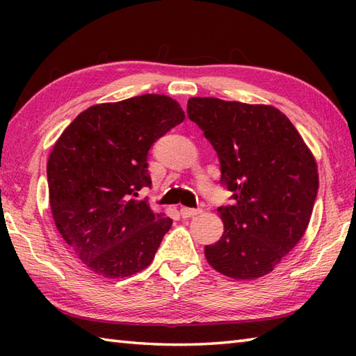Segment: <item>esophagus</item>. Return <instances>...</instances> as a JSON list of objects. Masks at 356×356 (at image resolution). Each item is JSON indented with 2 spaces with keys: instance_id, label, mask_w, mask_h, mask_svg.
<instances>
[{
  "instance_id": "34e87169",
  "label": "esophagus",
  "mask_w": 356,
  "mask_h": 356,
  "mask_svg": "<svg viewBox=\"0 0 356 356\" xmlns=\"http://www.w3.org/2000/svg\"><path fill=\"white\" fill-rule=\"evenodd\" d=\"M202 213V209L200 208H180V216L182 217H185V218H188V217H194V216H197V214H200Z\"/></svg>"
}]
</instances>
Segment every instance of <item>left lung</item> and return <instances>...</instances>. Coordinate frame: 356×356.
Returning <instances> with one entry per match:
<instances>
[{"label":"left lung","mask_w":356,"mask_h":356,"mask_svg":"<svg viewBox=\"0 0 356 356\" xmlns=\"http://www.w3.org/2000/svg\"><path fill=\"white\" fill-rule=\"evenodd\" d=\"M188 118L199 125L220 162L231 205L218 208L225 231L205 246L223 275H266L307 228L318 193L314 156L282 111L270 105L191 97Z\"/></svg>","instance_id":"left-lung-1"}]
</instances>
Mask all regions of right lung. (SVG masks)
<instances>
[{
  "label": "right lung",
  "mask_w": 356,
  "mask_h": 356,
  "mask_svg": "<svg viewBox=\"0 0 356 356\" xmlns=\"http://www.w3.org/2000/svg\"><path fill=\"white\" fill-rule=\"evenodd\" d=\"M185 113L171 97L142 95L93 105L65 128L47 163L51 214L74 254L93 272L122 278L145 269L172 220L154 214L148 151Z\"/></svg>",
  "instance_id": "obj_1"
}]
</instances>
